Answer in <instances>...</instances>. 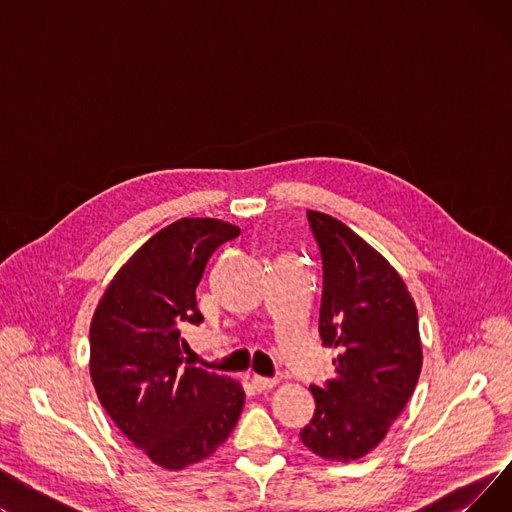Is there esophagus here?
Segmentation results:
<instances>
[{"mask_svg": "<svg viewBox=\"0 0 512 512\" xmlns=\"http://www.w3.org/2000/svg\"><path fill=\"white\" fill-rule=\"evenodd\" d=\"M251 384H253L255 390L263 392V390H272L278 384V380L276 378H263V375H253Z\"/></svg>", "mask_w": 512, "mask_h": 512, "instance_id": "34e87169", "label": "esophagus"}]
</instances>
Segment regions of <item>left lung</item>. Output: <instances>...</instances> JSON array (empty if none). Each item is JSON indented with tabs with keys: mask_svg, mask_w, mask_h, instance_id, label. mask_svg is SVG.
I'll return each mask as SVG.
<instances>
[{
	"mask_svg": "<svg viewBox=\"0 0 512 512\" xmlns=\"http://www.w3.org/2000/svg\"><path fill=\"white\" fill-rule=\"evenodd\" d=\"M324 259L319 336L336 348V375L311 386L315 415L301 432L321 459L351 463L378 446L417 386L423 348L411 292L367 240L340 220L307 211Z\"/></svg>",
	"mask_w": 512,
	"mask_h": 512,
	"instance_id": "8db88e82",
	"label": "left lung"
}]
</instances>
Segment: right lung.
I'll return each instance as SVG.
<instances>
[{"instance_id":"right-lung-1","label":"right lung","mask_w":512,"mask_h":512,"mask_svg":"<svg viewBox=\"0 0 512 512\" xmlns=\"http://www.w3.org/2000/svg\"><path fill=\"white\" fill-rule=\"evenodd\" d=\"M240 228L182 218L153 234L107 284L91 319L97 398L151 463L182 471L218 450L240 417L245 390L228 375L186 365L184 321L199 326L195 290L211 253Z\"/></svg>"}]
</instances>
